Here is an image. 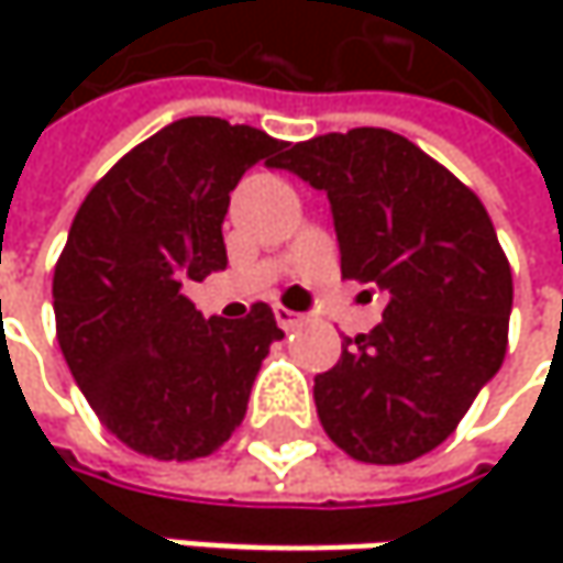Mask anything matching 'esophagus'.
Returning <instances> with one entry per match:
<instances>
[{
	"mask_svg": "<svg viewBox=\"0 0 563 563\" xmlns=\"http://www.w3.org/2000/svg\"><path fill=\"white\" fill-rule=\"evenodd\" d=\"M274 316H277V325L286 329V332H292V329H299V325H302V316H299V312H292V309H286V306H277V309H274Z\"/></svg>",
	"mask_w": 563,
	"mask_h": 563,
	"instance_id": "34e87169",
	"label": "esophagus"
}]
</instances>
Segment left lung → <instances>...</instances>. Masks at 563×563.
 <instances>
[{
  "label": "left lung",
  "mask_w": 563,
  "mask_h": 563,
  "mask_svg": "<svg viewBox=\"0 0 563 563\" xmlns=\"http://www.w3.org/2000/svg\"><path fill=\"white\" fill-rule=\"evenodd\" d=\"M329 195L342 277L388 292L382 322L316 375V410L352 460L440 446L503 368L511 267L476 191L391 130L296 143L274 163Z\"/></svg>",
  "instance_id": "8db88e82"
}]
</instances>
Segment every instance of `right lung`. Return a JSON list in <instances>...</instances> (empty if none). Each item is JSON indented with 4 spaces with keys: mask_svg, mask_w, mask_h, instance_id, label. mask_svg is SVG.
<instances>
[{
    "mask_svg": "<svg viewBox=\"0 0 563 563\" xmlns=\"http://www.w3.org/2000/svg\"><path fill=\"white\" fill-rule=\"evenodd\" d=\"M280 140L218 117L175 120L133 146L84 198L57 257L64 362L100 423L153 460H198L241 427L271 345L274 309L205 319L181 283L228 267L224 214Z\"/></svg>",
    "mask_w": 563,
    "mask_h": 563,
    "instance_id": "obj_1",
    "label": "right lung"
}]
</instances>
